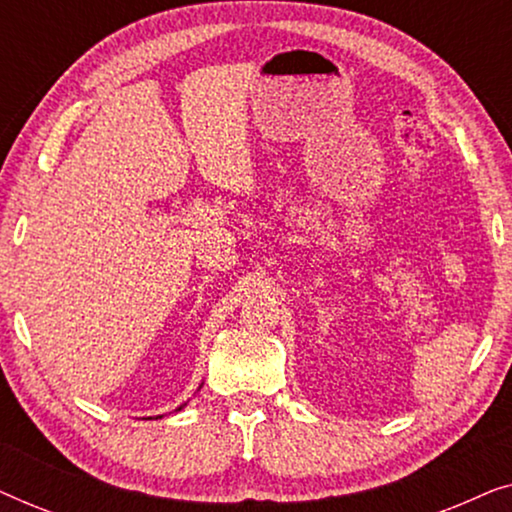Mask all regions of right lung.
<instances>
[{
  "mask_svg": "<svg viewBox=\"0 0 512 512\" xmlns=\"http://www.w3.org/2000/svg\"><path fill=\"white\" fill-rule=\"evenodd\" d=\"M181 408H184V405H181ZM181 408H179V410H181Z\"/></svg>",
  "mask_w": 512,
  "mask_h": 512,
  "instance_id": "obj_1",
  "label": "right lung"
}]
</instances>
